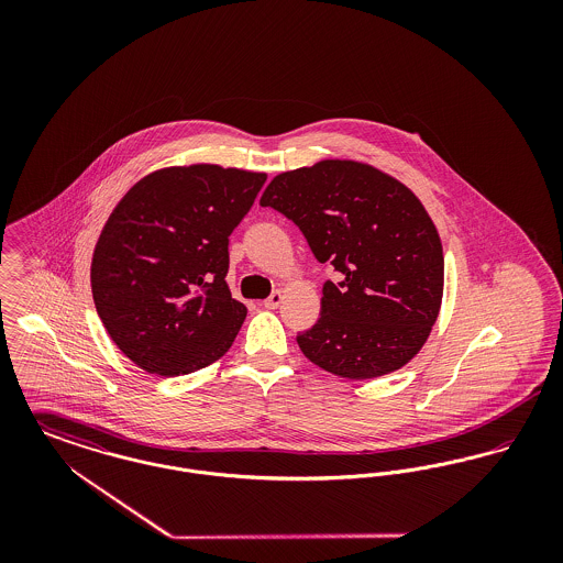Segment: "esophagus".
Listing matches in <instances>:
<instances>
[{
    "label": "esophagus",
    "mask_w": 563,
    "mask_h": 563,
    "mask_svg": "<svg viewBox=\"0 0 563 563\" xmlns=\"http://www.w3.org/2000/svg\"><path fill=\"white\" fill-rule=\"evenodd\" d=\"M280 303H283V291H274V294L269 295L268 299H264V308H268V310L278 308Z\"/></svg>",
    "instance_id": "34e87169"
}]
</instances>
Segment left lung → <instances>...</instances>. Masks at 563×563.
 Returning a JSON list of instances; mask_svg holds the SVG:
<instances>
[{
	"label": "left lung",
	"mask_w": 563,
	"mask_h": 563,
	"mask_svg": "<svg viewBox=\"0 0 563 563\" xmlns=\"http://www.w3.org/2000/svg\"><path fill=\"white\" fill-rule=\"evenodd\" d=\"M262 207L289 217L314 257L342 272L324 283L321 319L297 333L308 361L346 379L407 365L443 299V246L420 198L372 164L321 161L276 175Z\"/></svg>",
	"instance_id": "8db88e82"
}]
</instances>
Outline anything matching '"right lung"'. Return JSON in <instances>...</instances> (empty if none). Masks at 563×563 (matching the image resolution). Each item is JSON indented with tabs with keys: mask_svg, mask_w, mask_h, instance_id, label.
<instances>
[{
	"mask_svg": "<svg viewBox=\"0 0 563 563\" xmlns=\"http://www.w3.org/2000/svg\"><path fill=\"white\" fill-rule=\"evenodd\" d=\"M266 173L166 166L139 179L101 230L90 264L111 342L147 374H194L234 344L246 306L225 283L228 239Z\"/></svg>",
	"mask_w": 563,
	"mask_h": 563,
	"instance_id": "1",
	"label": "right lung"
}]
</instances>
